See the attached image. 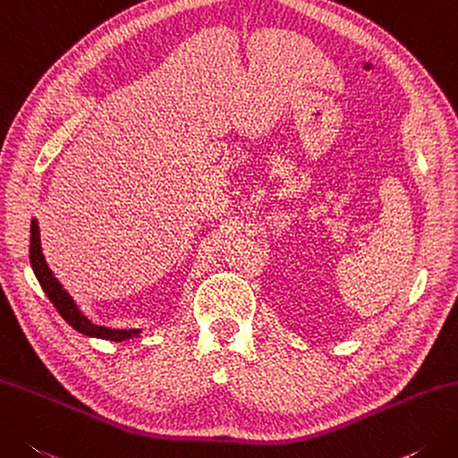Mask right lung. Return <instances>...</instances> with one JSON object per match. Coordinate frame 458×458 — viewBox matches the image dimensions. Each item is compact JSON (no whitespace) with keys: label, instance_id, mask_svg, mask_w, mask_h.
Wrapping results in <instances>:
<instances>
[{"label":"right lung","instance_id":"obj_1","mask_svg":"<svg viewBox=\"0 0 458 458\" xmlns=\"http://www.w3.org/2000/svg\"><path fill=\"white\" fill-rule=\"evenodd\" d=\"M30 259L43 292L47 293V298L51 300L53 306H55V310L61 313V318L65 319L71 327H75L77 331H81V334H85L89 337L111 339V342H124V339L140 337V329H109L103 326H95L79 311L75 301L71 300V295L63 290V285L57 282V277L51 274L47 264H45V258L41 254V242H39V226L35 220L31 222Z\"/></svg>","mask_w":458,"mask_h":458}]
</instances>
